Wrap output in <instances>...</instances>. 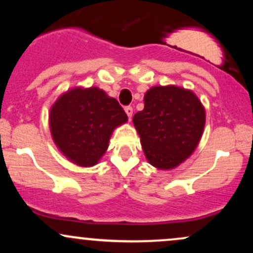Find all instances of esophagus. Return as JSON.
Returning a JSON list of instances; mask_svg holds the SVG:
<instances>
[{"instance_id":"34e87169","label":"esophagus","mask_w":253,"mask_h":253,"mask_svg":"<svg viewBox=\"0 0 253 253\" xmlns=\"http://www.w3.org/2000/svg\"><path fill=\"white\" fill-rule=\"evenodd\" d=\"M125 112H126V114H127V117H128V119L130 120V118H132V115H133V108L132 107H126V108H125Z\"/></svg>"}]
</instances>
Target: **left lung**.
<instances>
[{
  "label": "left lung",
  "instance_id": "1",
  "mask_svg": "<svg viewBox=\"0 0 253 253\" xmlns=\"http://www.w3.org/2000/svg\"><path fill=\"white\" fill-rule=\"evenodd\" d=\"M147 162L159 170L175 169L196 150L206 110L189 89L156 85L145 92L144 109L133 117Z\"/></svg>",
  "mask_w": 253,
  "mask_h": 253
}]
</instances>
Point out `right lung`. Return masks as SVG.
<instances>
[{"mask_svg": "<svg viewBox=\"0 0 253 253\" xmlns=\"http://www.w3.org/2000/svg\"><path fill=\"white\" fill-rule=\"evenodd\" d=\"M115 98L97 86H75L52 104L48 123L58 150L71 163L94 167L106 153L113 130L127 123Z\"/></svg>", "mask_w": 253, "mask_h": 253, "instance_id": "add662e5", "label": "right lung"}]
</instances>
